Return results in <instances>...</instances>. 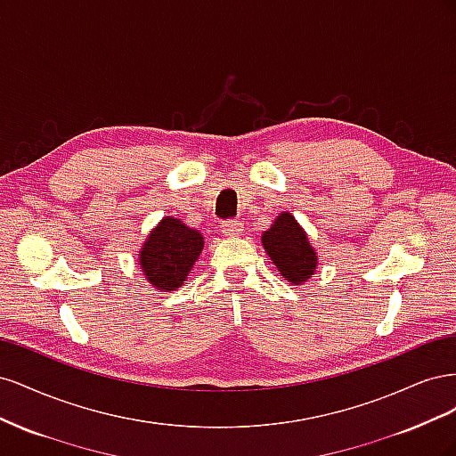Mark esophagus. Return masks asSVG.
I'll return each instance as SVG.
<instances>
[{"mask_svg": "<svg viewBox=\"0 0 456 456\" xmlns=\"http://www.w3.org/2000/svg\"><path fill=\"white\" fill-rule=\"evenodd\" d=\"M220 230H223L224 236L236 238V236H241V233H243V223L238 218H230V220H224L223 226H220Z\"/></svg>", "mask_w": 456, "mask_h": 456, "instance_id": "34e87169", "label": "esophagus"}]
</instances>
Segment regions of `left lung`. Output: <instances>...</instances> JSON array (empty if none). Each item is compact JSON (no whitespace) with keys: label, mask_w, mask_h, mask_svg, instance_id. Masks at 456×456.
<instances>
[{"label":"left lung","mask_w":456,"mask_h":456,"mask_svg":"<svg viewBox=\"0 0 456 456\" xmlns=\"http://www.w3.org/2000/svg\"><path fill=\"white\" fill-rule=\"evenodd\" d=\"M262 245L283 278L300 285L308 281L317 265L314 247L291 213H281L272 228L262 233Z\"/></svg>","instance_id":"obj_1"}]
</instances>
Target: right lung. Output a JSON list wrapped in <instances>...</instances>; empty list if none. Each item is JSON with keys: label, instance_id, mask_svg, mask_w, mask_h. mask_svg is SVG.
<instances>
[{"label": "right lung", "instance_id": "obj_1", "mask_svg": "<svg viewBox=\"0 0 456 456\" xmlns=\"http://www.w3.org/2000/svg\"><path fill=\"white\" fill-rule=\"evenodd\" d=\"M203 249V238L178 218L165 216L142 245L139 262L148 281L161 291H175L186 280Z\"/></svg>", "mask_w": 456, "mask_h": 456}]
</instances>
